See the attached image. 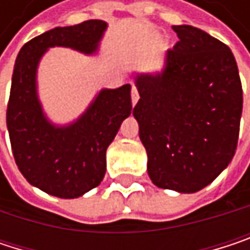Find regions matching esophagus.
<instances>
[{
    "label": "esophagus",
    "mask_w": 250,
    "mask_h": 250,
    "mask_svg": "<svg viewBox=\"0 0 250 250\" xmlns=\"http://www.w3.org/2000/svg\"><path fill=\"white\" fill-rule=\"evenodd\" d=\"M139 92H137V89H136V86H133L131 88V103H133V105H136V103L139 101Z\"/></svg>",
    "instance_id": "esophagus-1"
}]
</instances>
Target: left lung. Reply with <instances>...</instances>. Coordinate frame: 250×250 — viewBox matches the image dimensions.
I'll list each match as a JSON object with an SVG mask.
<instances>
[{"instance_id": "1", "label": "left lung", "mask_w": 250, "mask_h": 250, "mask_svg": "<svg viewBox=\"0 0 250 250\" xmlns=\"http://www.w3.org/2000/svg\"><path fill=\"white\" fill-rule=\"evenodd\" d=\"M179 42L164 68L137 74L133 108L147 153V174L164 189L191 194L211 184L231 162L243 107L231 50L192 25H172Z\"/></svg>"}]
</instances>
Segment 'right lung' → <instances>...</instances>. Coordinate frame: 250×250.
Masks as SVG:
<instances>
[{
  "instance_id": "add662e5",
  "label": "right lung",
  "mask_w": 250,
  "mask_h": 250,
  "mask_svg": "<svg viewBox=\"0 0 250 250\" xmlns=\"http://www.w3.org/2000/svg\"><path fill=\"white\" fill-rule=\"evenodd\" d=\"M105 30L103 20L56 27L27 42L16 59L7 107L13 155L25 179L53 197L78 198L101 184L107 147L131 113V86L103 88L76 120L56 125L39 98V63L50 47L97 55Z\"/></svg>"
}]
</instances>
